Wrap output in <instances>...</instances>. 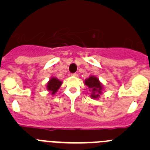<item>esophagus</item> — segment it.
<instances>
[{
  "label": "esophagus",
  "mask_w": 150,
  "mask_h": 150,
  "mask_svg": "<svg viewBox=\"0 0 150 150\" xmlns=\"http://www.w3.org/2000/svg\"><path fill=\"white\" fill-rule=\"evenodd\" d=\"M71 76H75V77H77L78 74H75V73H74V74H71Z\"/></svg>",
  "instance_id": "1"
}]
</instances>
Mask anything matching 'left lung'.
I'll use <instances>...</instances> for the list:
<instances>
[{"mask_svg": "<svg viewBox=\"0 0 150 150\" xmlns=\"http://www.w3.org/2000/svg\"><path fill=\"white\" fill-rule=\"evenodd\" d=\"M85 84L89 88V91H91V98L93 99H98L100 98V95L103 93V85L99 81L98 78L95 76H90L89 77L86 79Z\"/></svg>", "mask_w": 150, "mask_h": 150, "instance_id": "left-lung-1", "label": "left lung"}]
</instances>
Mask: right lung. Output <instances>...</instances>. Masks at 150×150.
<instances>
[{
    "label": "right lung",
    "mask_w": 150,
    "mask_h": 150,
    "mask_svg": "<svg viewBox=\"0 0 150 150\" xmlns=\"http://www.w3.org/2000/svg\"><path fill=\"white\" fill-rule=\"evenodd\" d=\"M62 84V82L60 81L58 78L51 77V79L49 80V82L46 84V89L50 94L54 95L59 89Z\"/></svg>",
    "instance_id": "add662e5"
}]
</instances>
